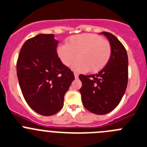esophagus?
Listing matches in <instances>:
<instances>
[{
	"mask_svg": "<svg viewBox=\"0 0 147 147\" xmlns=\"http://www.w3.org/2000/svg\"><path fill=\"white\" fill-rule=\"evenodd\" d=\"M74 76H75V78H76V79H78V77H79V74H78L77 73L74 72Z\"/></svg>",
	"mask_w": 147,
	"mask_h": 147,
	"instance_id": "1",
	"label": "esophagus"
}]
</instances>
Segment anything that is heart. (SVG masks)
I'll list each match as a JSON object with an SVG mask.
<instances>
[{
  "label": "heart",
  "instance_id": "heart-1",
  "mask_svg": "<svg viewBox=\"0 0 147 147\" xmlns=\"http://www.w3.org/2000/svg\"><path fill=\"white\" fill-rule=\"evenodd\" d=\"M111 46L107 40L94 34L71 36L65 45L57 48V54L65 66L74 63L72 68L79 72H98L102 69L111 56Z\"/></svg>",
  "mask_w": 147,
  "mask_h": 147
}]
</instances>
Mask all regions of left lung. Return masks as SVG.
<instances>
[{"label":"left lung","instance_id":"left-lung-1","mask_svg":"<svg viewBox=\"0 0 147 147\" xmlns=\"http://www.w3.org/2000/svg\"><path fill=\"white\" fill-rule=\"evenodd\" d=\"M111 46V56L97 74L79 75L82 103L89 111L105 115L114 110L125 94L128 84V59L122 43L113 34L103 32Z\"/></svg>","mask_w":147,"mask_h":147}]
</instances>
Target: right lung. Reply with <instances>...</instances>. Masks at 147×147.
<instances>
[{
    "label": "right lung",
    "mask_w": 147,
    "mask_h": 147,
    "mask_svg": "<svg viewBox=\"0 0 147 147\" xmlns=\"http://www.w3.org/2000/svg\"><path fill=\"white\" fill-rule=\"evenodd\" d=\"M54 37V34H40L26 40L16 64L25 100L36 113L45 116L62 109L65 94L75 79L58 58V41Z\"/></svg>",
    "instance_id": "right-lung-1"
}]
</instances>
